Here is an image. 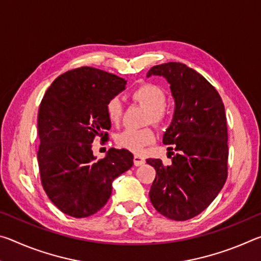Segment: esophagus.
Here are the masks:
<instances>
[{
  "instance_id": "esophagus-1",
  "label": "esophagus",
  "mask_w": 261,
  "mask_h": 261,
  "mask_svg": "<svg viewBox=\"0 0 261 261\" xmlns=\"http://www.w3.org/2000/svg\"><path fill=\"white\" fill-rule=\"evenodd\" d=\"M134 163H135V166H137V167L144 165V163H145V159L139 156V155H135V156H134Z\"/></svg>"
}]
</instances>
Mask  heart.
Here are the masks:
<instances>
[{
    "mask_svg": "<svg viewBox=\"0 0 261 261\" xmlns=\"http://www.w3.org/2000/svg\"><path fill=\"white\" fill-rule=\"evenodd\" d=\"M132 98L148 110V122L156 125L166 123L169 113L165 106L167 96L161 87L154 85V84H144L132 92ZM106 113H107L108 120L113 124L120 123L122 117V102L120 98L114 96L108 101L106 105ZM154 139H155V135L151 129H126L116 135L115 143L122 148L129 149L135 153H140L145 146L152 144Z\"/></svg>",
    "mask_w": 261,
    "mask_h": 261,
    "instance_id": "heart-1",
    "label": "heart"
}]
</instances>
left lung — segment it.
Wrapping results in <instances>:
<instances>
[{"instance_id": "left-lung-1", "label": "left lung", "mask_w": 261, "mask_h": 261, "mask_svg": "<svg viewBox=\"0 0 261 261\" xmlns=\"http://www.w3.org/2000/svg\"><path fill=\"white\" fill-rule=\"evenodd\" d=\"M160 76L170 85L174 116L162 141L178 153L167 166L147 159L156 171L149 199L168 219L185 221L200 214L223 188L228 174V131L218 91L183 63L155 65L147 77ZM170 148L171 147H168Z\"/></svg>"}]
</instances>
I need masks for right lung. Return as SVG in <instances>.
I'll return each instance as SVG.
<instances>
[{
    "instance_id": "add662e5",
    "label": "right lung",
    "mask_w": 261,
    "mask_h": 261,
    "mask_svg": "<svg viewBox=\"0 0 261 261\" xmlns=\"http://www.w3.org/2000/svg\"><path fill=\"white\" fill-rule=\"evenodd\" d=\"M126 81L102 70L82 67L57 77L38 114L41 183L64 214L81 219L96 213L113 191V180L129 170L134 155L110 148L96 160L92 143L107 138L108 101L125 90Z\"/></svg>"
}]
</instances>
